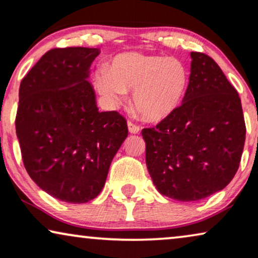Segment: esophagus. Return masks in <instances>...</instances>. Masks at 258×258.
Returning <instances> with one entry per match:
<instances>
[{
    "mask_svg": "<svg viewBox=\"0 0 258 258\" xmlns=\"http://www.w3.org/2000/svg\"><path fill=\"white\" fill-rule=\"evenodd\" d=\"M128 129H129V133H132V134H139L140 133V126L135 124V123H133L132 121L128 122Z\"/></svg>",
    "mask_w": 258,
    "mask_h": 258,
    "instance_id": "1",
    "label": "esophagus"
}]
</instances>
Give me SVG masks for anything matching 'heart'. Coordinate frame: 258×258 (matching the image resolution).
Masks as SVG:
<instances>
[{"instance_id":"b5f03b06","label":"heart","mask_w":258,"mask_h":258,"mask_svg":"<svg viewBox=\"0 0 258 258\" xmlns=\"http://www.w3.org/2000/svg\"><path fill=\"white\" fill-rule=\"evenodd\" d=\"M189 82L186 63L175 56L124 53L112 60L108 71L96 77L98 91L113 104L134 92V106L150 121L170 115L181 103Z\"/></svg>"}]
</instances>
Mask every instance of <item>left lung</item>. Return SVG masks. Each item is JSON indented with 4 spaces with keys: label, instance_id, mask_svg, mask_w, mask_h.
I'll return each instance as SVG.
<instances>
[{
    "label": "left lung",
    "instance_id": "obj_1",
    "mask_svg": "<svg viewBox=\"0 0 258 258\" xmlns=\"http://www.w3.org/2000/svg\"><path fill=\"white\" fill-rule=\"evenodd\" d=\"M190 58L182 104L142 130L154 185L179 202H198L229 185L246 132L238 93L217 62L200 52H190Z\"/></svg>",
    "mask_w": 258,
    "mask_h": 258
}]
</instances>
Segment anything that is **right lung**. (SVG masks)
<instances>
[{
    "label": "right lung",
    "mask_w": 258,
    "mask_h": 258,
    "mask_svg": "<svg viewBox=\"0 0 258 258\" xmlns=\"http://www.w3.org/2000/svg\"><path fill=\"white\" fill-rule=\"evenodd\" d=\"M98 48H53L22 79L15 128L23 165L40 188L70 204L95 199L128 136L117 111L99 112L90 76Z\"/></svg>",
    "instance_id": "obj_1"
}]
</instances>
